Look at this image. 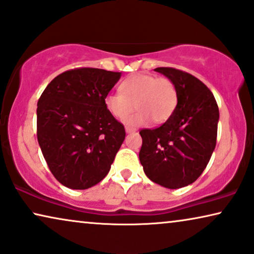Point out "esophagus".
Wrapping results in <instances>:
<instances>
[{
  "label": "esophagus",
  "mask_w": 254,
  "mask_h": 254,
  "mask_svg": "<svg viewBox=\"0 0 254 254\" xmlns=\"http://www.w3.org/2000/svg\"><path fill=\"white\" fill-rule=\"evenodd\" d=\"M125 130H126L127 134H130V133H134V131H136L135 128H131V127H126L125 128Z\"/></svg>",
  "instance_id": "obj_1"
}]
</instances>
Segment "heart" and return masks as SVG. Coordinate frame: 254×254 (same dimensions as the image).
<instances>
[{"label": "heart", "mask_w": 254, "mask_h": 254, "mask_svg": "<svg viewBox=\"0 0 254 254\" xmlns=\"http://www.w3.org/2000/svg\"><path fill=\"white\" fill-rule=\"evenodd\" d=\"M106 110L116 118L131 126L144 125L152 119L163 124L172 116L177 106V90L169 78L156 77L148 74H135L121 83L120 92L109 93L105 97Z\"/></svg>", "instance_id": "heart-1"}]
</instances>
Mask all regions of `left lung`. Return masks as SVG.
<instances>
[{
  "label": "left lung",
  "mask_w": 254,
  "mask_h": 254,
  "mask_svg": "<svg viewBox=\"0 0 254 254\" xmlns=\"http://www.w3.org/2000/svg\"><path fill=\"white\" fill-rule=\"evenodd\" d=\"M176 86L172 116L155 129H142L138 158L151 182L170 190L195 182L216 145L220 112L214 95L200 79L175 68L159 67Z\"/></svg>",
  "instance_id": "left-lung-1"
}]
</instances>
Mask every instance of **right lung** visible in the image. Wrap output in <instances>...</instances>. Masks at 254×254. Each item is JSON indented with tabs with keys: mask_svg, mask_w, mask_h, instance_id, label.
I'll return each mask as SVG.
<instances>
[{
	"mask_svg": "<svg viewBox=\"0 0 254 254\" xmlns=\"http://www.w3.org/2000/svg\"><path fill=\"white\" fill-rule=\"evenodd\" d=\"M121 72L78 68L57 76L38 100L37 136L59 183L86 190L105 178L126 133L106 110Z\"/></svg>",
	"mask_w": 254,
	"mask_h": 254,
	"instance_id": "1",
	"label": "right lung"
}]
</instances>
